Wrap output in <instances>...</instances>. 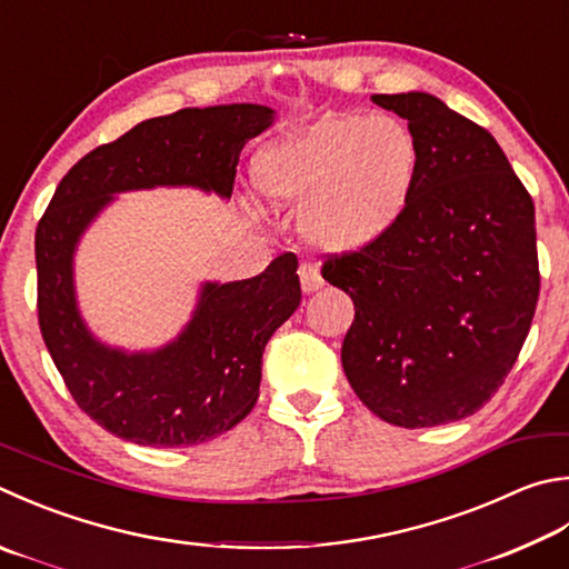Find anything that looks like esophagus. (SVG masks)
<instances>
[{
	"label": "esophagus",
	"instance_id": "esophagus-1",
	"mask_svg": "<svg viewBox=\"0 0 569 569\" xmlns=\"http://www.w3.org/2000/svg\"><path fill=\"white\" fill-rule=\"evenodd\" d=\"M298 276H301L303 293H313L320 286H323V276H320L318 268L311 263H301V268H298Z\"/></svg>",
	"mask_w": 569,
	"mask_h": 569
}]
</instances>
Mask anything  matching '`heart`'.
<instances>
[{
	"label": "heart",
	"mask_w": 569,
	"mask_h": 569,
	"mask_svg": "<svg viewBox=\"0 0 569 569\" xmlns=\"http://www.w3.org/2000/svg\"><path fill=\"white\" fill-rule=\"evenodd\" d=\"M420 143L398 117L336 113L268 143L253 157L256 191L301 213L308 243L356 253L400 221L420 177Z\"/></svg>",
	"instance_id": "b5f03b06"
}]
</instances>
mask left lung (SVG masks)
Segmentation results:
<instances>
[{
	"mask_svg": "<svg viewBox=\"0 0 569 569\" xmlns=\"http://www.w3.org/2000/svg\"><path fill=\"white\" fill-rule=\"evenodd\" d=\"M408 119L420 177L400 221L323 278L353 298L340 348L350 388L380 420L432 428L478 412L530 333L535 206L500 143L426 91L373 94Z\"/></svg>",
	"mask_w": 569,
	"mask_h": 569,
	"instance_id": "left-lung-1",
	"label": "left lung"
}]
</instances>
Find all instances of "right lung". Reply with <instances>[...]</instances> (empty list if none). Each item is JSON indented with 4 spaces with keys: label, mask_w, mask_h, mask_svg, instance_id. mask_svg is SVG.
I'll return each mask as SVG.
<instances>
[{
    "label": "right lung",
    "mask_w": 569,
    "mask_h": 569,
    "mask_svg": "<svg viewBox=\"0 0 569 569\" xmlns=\"http://www.w3.org/2000/svg\"><path fill=\"white\" fill-rule=\"evenodd\" d=\"M273 119L271 107L221 104L141 121L74 163L41 216L34 239L41 338L77 406L111 436L186 448L239 426L258 400L263 348L301 303V283L293 253L246 281H203L181 333L131 353L101 343L81 318L74 286L81 236L123 191L189 186L231 199L241 149Z\"/></svg>",
    "instance_id": "1"
}]
</instances>
